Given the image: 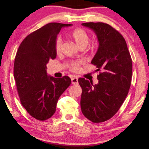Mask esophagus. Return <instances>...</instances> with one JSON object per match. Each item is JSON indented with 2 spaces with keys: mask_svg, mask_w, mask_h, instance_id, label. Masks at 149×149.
Instances as JSON below:
<instances>
[{
  "mask_svg": "<svg viewBox=\"0 0 149 149\" xmlns=\"http://www.w3.org/2000/svg\"><path fill=\"white\" fill-rule=\"evenodd\" d=\"M71 82L72 84H78L79 82H78V78L77 77H72L71 79Z\"/></svg>",
  "mask_w": 149,
  "mask_h": 149,
  "instance_id": "1",
  "label": "esophagus"
}]
</instances>
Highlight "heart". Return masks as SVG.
<instances>
[{
    "label": "heart",
    "mask_w": 149,
    "mask_h": 149,
    "mask_svg": "<svg viewBox=\"0 0 149 149\" xmlns=\"http://www.w3.org/2000/svg\"><path fill=\"white\" fill-rule=\"evenodd\" d=\"M69 37L72 41H74L77 46L79 47H86L89 42V36L86 31L82 28H77L72 30L69 33ZM62 41L60 39H58L55 43V52L57 53H59L61 49ZM79 63H73L70 67V69L74 72L79 70Z\"/></svg>",
    "instance_id": "obj_1"
}]
</instances>
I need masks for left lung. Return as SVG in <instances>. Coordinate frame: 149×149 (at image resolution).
<instances>
[{
	"mask_svg": "<svg viewBox=\"0 0 149 149\" xmlns=\"http://www.w3.org/2000/svg\"><path fill=\"white\" fill-rule=\"evenodd\" d=\"M87 27L97 36V51L91 63L102 70L98 83L80 78L82 92L80 107L83 115L93 123L111 118L123 104L131 83L132 60L126 41L120 33L108 24L88 22Z\"/></svg>",
	"mask_w": 149,
	"mask_h": 149,
	"instance_id": "8db88e82",
	"label": "left lung"
}]
</instances>
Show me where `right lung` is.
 <instances>
[{
    "label": "right lung",
    "mask_w": 149,
    "mask_h": 149,
    "mask_svg": "<svg viewBox=\"0 0 149 149\" xmlns=\"http://www.w3.org/2000/svg\"><path fill=\"white\" fill-rule=\"evenodd\" d=\"M72 24L49 23L27 36L19 46L14 60V77L21 104L38 120L50 118L56 111L58 98L71 80L47 73L49 61L57 56L55 43L62 28Z\"/></svg>",
    "instance_id": "obj_1"
}]
</instances>
